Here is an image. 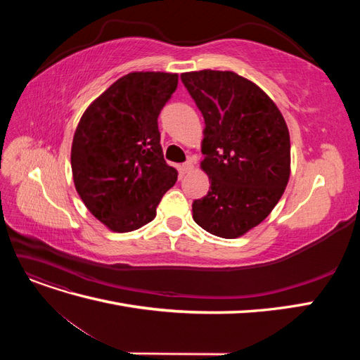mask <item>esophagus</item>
<instances>
[{"mask_svg": "<svg viewBox=\"0 0 360 360\" xmlns=\"http://www.w3.org/2000/svg\"><path fill=\"white\" fill-rule=\"evenodd\" d=\"M181 168H183V171L184 172H189V171H192L193 169V162H192V159H189V160H186L181 165Z\"/></svg>", "mask_w": 360, "mask_h": 360, "instance_id": "1", "label": "esophagus"}]
</instances>
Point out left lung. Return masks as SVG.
I'll return each mask as SVG.
<instances>
[{"label":"left lung","instance_id":"8db88e82","mask_svg":"<svg viewBox=\"0 0 360 360\" xmlns=\"http://www.w3.org/2000/svg\"><path fill=\"white\" fill-rule=\"evenodd\" d=\"M204 117L201 168L209 193L192 204L193 221L222 238L263 222L290 179V134L275 102L234 72L181 73Z\"/></svg>","mask_w":360,"mask_h":360}]
</instances>
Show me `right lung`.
<instances>
[{
	"mask_svg": "<svg viewBox=\"0 0 360 360\" xmlns=\"http://www.w3.org/2000/svg\"><path fill=\"white\" fill-rule=\"evenodd\" d=\"M177 84V73H127L86 108L75 130L76 192L111 231L129 233L153 221L163 193L177 181L158 127Z\"/></svg>",
	"mask_w": 360,
	"mask_h": 360,
	"instance_id": "1",
	"label": "right lung"
}]
</instances>
